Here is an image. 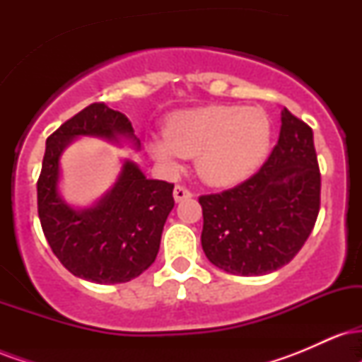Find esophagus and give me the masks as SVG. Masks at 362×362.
Wrapping results in <instances>:
<instances>
[{"label":"esophagus","mask_w":362,"mask_h":362,"mask_svg":"<svg viewBox=\"0 0 362 362\" xmlns=\"http://www.w3.org/2000/svg\"><path fill=\"white\" fill-rule=\"evenodd\" d=\"M192 197V192H190L189 189H185L184 185H175V189H173V199H175L177 202L184 201V199H190Z\"/></svg>","instance_id":"1"}]
</instances>
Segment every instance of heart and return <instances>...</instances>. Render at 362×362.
<instances>
[{
	"mask_svg": "<svg viewBox=\"0 0 362 362\" xmlns=\"http://www.w3.org/2000/svg\"><path fill=\"white\" fill-rule=\"evenodd\" d=\"M167 136L149 141L158 161L175 168L197 155V172L214 185H233L262 167L272 144L271 119L262 109L207 105L182 110L167 120Z\"/></svg>",
	"mask_w": 362,
	"mask_h": 362,
	"instance_id": "1",
	"label": "heart"
}]
</instances>
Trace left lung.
Masks as SVG:
<instances>
[{"label":"left lung","instance_id":"left-lung-1","mask_svg":"<svg viewBox=\"0 0 362 362\" xmlns=\"http://www.w3.org/2000/svg\"><path fill=\"white\" fill-rule=\"evenodd\" d=\"M320 185L313 131L284 109L279 139L259 172L199 197L206 257L236 276H264L289 264L317 221Z\"/></svg>","mask_w":362,"mask_h":362}]
</instances>
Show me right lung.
Here are the masks:
<instances>
[{
    "instance_id": "1",
    "label": "right lung",
    "mask_w": 362,
    "mask_h": 362,
    "mask_svg": "<svg viewBox=\"0 0 362 362\" xmlns=\"http://www.w3.org/2000/svg\"><path fill=\"white\" fill-rule=\"evenodd\" d=\"M81 136L139 149L124 114L105 103H91L66 120L45 143L37 204L54 255L73 276L119 284L143 274L160 250L161 233L173 209V185L146 178L134 161L124 160L112 189L90 207H74L61 197L62 151Z\"/></svg>"
}]
</instances>
